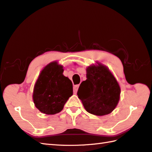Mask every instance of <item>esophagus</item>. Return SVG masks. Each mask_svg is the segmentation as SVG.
<instances>
[{
    "mask_svg": "<svg viewBox=\"0 0 152 152\" xmlns=\"http://www.w3.org/2000/svg\"><path fill=\"white\" fill-rule=\"evenodd\" d=\"M79 85H75L74 86V92L75 94H76L77 93V91H78V88H79Z\"/></svg>",
    "mask_w": 152,
    "mask_h": 152,
    "instance_id": "esophagus-1",
    "label": "esophagus"
}]
</instances>
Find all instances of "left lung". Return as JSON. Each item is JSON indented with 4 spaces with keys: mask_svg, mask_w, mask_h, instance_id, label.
Wrapping results in <instances>:
<instances>
[{
    "mask_svg": "<svg viewBox=\"0 0 152 152\" xmlns=\"http://www.w3.org/2000/svg\"><path fill=\"white\" fill-rule=\"evenodd\" d=\"M86 68V79L80 84L78 96L88 113L108 115L119 102L121 88L109 68L100 62Z\"/></svg>",
    "mask_w": 152,
    "mask_h": 152,
    "instance_id": "8db88e82",
    "label": "left lung"
}]
</instances>
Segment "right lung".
<instances>
[{
    "mask_svg": "<svg viewBox=\"0 0 152 152\" xmlns=\"http://www.w3.org/2000/svg\"><path fill=\"white\" fill-rule=\"evenodd\" d=\"M63 71L62 65L53 61L45 66L38 76L33 100L42 113L55 115L61 112L68 98L72 96V83L63 75Z\"/></svg>",
    "mask_w": 152,
    "mask_h": 152,
    "instance_id": "1",
    "label": "right lung"
}]
</instances>
